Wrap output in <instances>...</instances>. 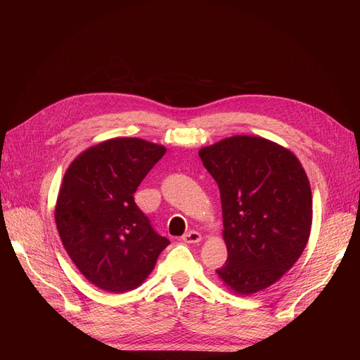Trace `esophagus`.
<instances>
[{
	"label": "esophagus",
	"instance_id": "1",
	"mask_svg": "<svg viewBox=\"0 0 360 360\" xmlns=\"http://www.w3.org/2000/svg\"><path fill=\"white\" fill-rule=\"evenodd\" d=\"M181 238H183V242H186V243H198L201 240V234L198 231L191 230V231L184 234Z\"/></svg>",
	"mask_w": 360,
	"mask_h": 360
}]
</instances>
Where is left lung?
I'll return each instance as SVG.
<instances>
[{
    "mask_svg": "<svg viewBox=\"0 0 360 360\" xmlns=\"http://www.w3.org/2000/svg\"><path fill=\"white\" fill-rule=\"evenodd\" d=\"M219 186L226 263L216 274L238 294L276 282L308 243L312 195L291 151L257 136H231L200 150Z\"/></svg>",
    "mask_w": 360,
    "mask_h": 360,
    "instance_id": "left-lung-1",
    "label": "left lung"
}]
</instances>
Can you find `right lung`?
<instances>
[{
  "label": "right lung",
  "mask_w": 360,
  "mask_h": 360,
  "mask_svg": "<svg viewBox=\"0 0 360 360\" xmlns=\"http://www.w3.org/2000/svg\"><path fill=\"white\" fill-rule=\"evenodd\" d=\"M165 151L139 138H115L84 151L66 171L56 209L58 233L76 267L102 290L136 288L169 245L134 198Z\"/></svg>",
  "instance_id": "right-lung-1"
}]
</instances>
